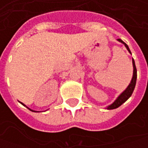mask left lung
I'll use <instances>...</instances> for the list:
<instances>
[{
  "instance_id": "obj_1",
  "label": "left lung",
  "mask_w": 148,
  "mask_h": 148,
  "mask_svg": "<svg viewBox=\"0 0 148 148\" xmlns=\"http://www.w3.org/2000/svg\"><path fill=\"white\" fill-rule=\"evenodd\" d=\"M118 41L120 42V43H123L124 46L126 47V49H128V52L131 53L130 49H129L128 46L126 43H124L123 40H121L120 38H119ZM133 66H134V75H133V78L131 80V82L128 85V86L126 88V90L124 91H123L122 93L118 96V98L114 100V102L107 107V110H114V109H116L118 107H119L120 105H123L132 95V94H133L134 90L135 88V86H136V81H137V68H136V66H135V62H134V59H133Z\"/></svg>"
}]
</instances>
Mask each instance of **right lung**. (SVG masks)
I'll list each match as a JSON object with an SVG mask.
<instances>
[{
  "label": "right lung",
  "mask_w": 148,
  "mask_h": 148,
  "mask_svg": "<svg viewBox=\"0 0 148 148\" xmlns=\"http://www.w3.org/2000/svg\"><path fill=\"white\" fill-rule=\"evenodd\" d=\"M20 103H21V102H20ZM21 104H22V105H24V106H26L25 105H24V104H23V103H21ZM27 108H28V107H27ZM28 109H29V110H31V111H33V112H37V111H34V110H30V109H29V108H28Z\"/></svg>",
  "instance_id": "add662e5"
}]
</instances>
